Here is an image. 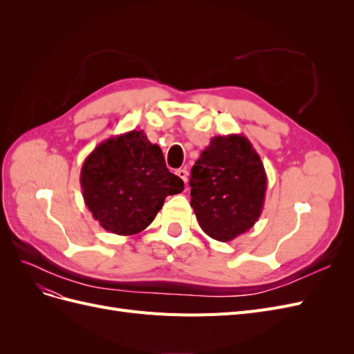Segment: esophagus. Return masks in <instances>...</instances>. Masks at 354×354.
I'll return each mask as SVG.
<instances>
[{
  "mask_svg": "<svg viewBox=\"0 0 354 354\" xmlns=\"http://www.w3.org/2000/svg\"><path fill=\"white\" fill-rule=\"evenodd\" d=\"M176 174L185 181V183H187V171L186 169H183V168H180V169H177L176 171Z\"/></svg>",
  "mask_w": 354,
  "mask_h": 354,
  "instance_id": "esophagus-1",
  "label": "esophagus"
}]
</instances>
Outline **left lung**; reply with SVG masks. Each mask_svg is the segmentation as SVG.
Instances as JSON below:
<instances>
[{
    "mask_svg": "<svg viewBox=\"0 0 354 354\" xmlns=\"http://www.w3.org/2000/svg\"><path fill=\"white\" fill-rule=\"evenodd\" d=\"M190 187V207L201 229L212 239L229 242L260 218L267 176L245 136H216L192 168Z\"/></svg>",
    "mask_w": 354,
    "mask_h": 354,
    "instance_id": "left-lung-1",
    "label": "left lung"
}]
</instances>
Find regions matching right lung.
<instances>
[{"instance_id": "add662e5", "label": "right lung", "mask_w": 354, "mask_h": 354, "mask_svg": "<svg viewBox=\"0 0 354 354\" xmlns=\"http://www.w3.org/2000/svg\"><path fill=\"white\" fill-rule=\"evenodd\" d=\"M85 205L100 226L121 236L140 233L168 195L185 183L169 173L162 151L143 131H128L95 146L81 168Z\"/></svg>"}]
</instances>
